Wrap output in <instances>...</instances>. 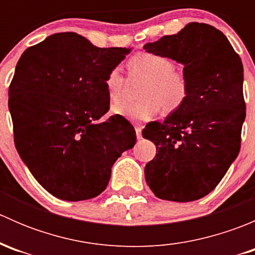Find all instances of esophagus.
<instances>
[{
	"label": "esophagus",
	"mask_w": 255,
	"mask_h": 255,
	"mask_svg": "<svg viewBox=\"0 0 255 255\" xmlns=\"http://www.w3.org/2000/svg\"><path fill=\"white\" fill-rule=\"evenodd\" d=\"M134 129H135V135H137L138 139H142V128H140L139 126H135Z\"/></svg>",
	"instance_id": "esophagus-1"
}]
</instances>
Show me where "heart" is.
Masks as SVG:
<instances>
[{"label":"heart","instance_id":"heart-1","mask_svg":"<svg viewBox=\"0 0 255 255\" xmlns=\"http://www.w3.org/2000/svg\"><path fill=\"white\" fill-rule=\"evenodd\" d=\"M130 80H142L138 90L139 100L118 102L127 90L128 81L118 68L109 71L105 79V89L112 105L111 112L130 121L145 122L151 120L161 107L164 113H173L181 109L190 92L189 80L176 70L171 58L150 51H138L127 61Z\"/></svg>","mask_w":255,"mask_h":255}]
</instances>
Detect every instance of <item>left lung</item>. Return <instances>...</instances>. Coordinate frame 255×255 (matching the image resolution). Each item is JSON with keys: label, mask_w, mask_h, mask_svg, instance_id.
Listing matches in <instances>:
<instances>
[{"label": "left lung", "mask_w": 255, "mask_h": 255, "mask_svg": "<svg viewBox=\"0 0 255 255\" xmlns=\"http://www.w3.org/2000/svg\"><path fill=\"white\" fill-rule=\"evenodd\" d=\"M144 49L184 64L190 85L181 109L143 130L158 151L144 169L146 184L161 200L195 201L220 184L241 149L243 64L226 35L206 23H189Z\"/></svg>", "instance_id": "left-lung-1"}]
</instances>
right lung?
Instances as JSON below:
<instances>
[{"label": "right lung", "instance_id": "1", "mask_svg": "<svg viewBox=\"0 0 255 255\" xmlns=\"http://www.w3.org/2000/svg\"><path fill=\"white\" fill-rule=\"evenodd\" d=\"M130 49L99 48L78 33L27 48L8 89L14 145L32 175L65 201L94 199L135 130L110 110L105 79Z\"/></svg>", "mask_w": 255, "mask_h": 255}]
</instances>
